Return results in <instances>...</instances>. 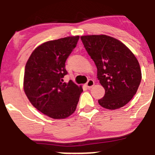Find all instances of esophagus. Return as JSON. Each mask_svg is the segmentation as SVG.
<instances>
[{"instance_id": "esophagus-1", "label": "esophagus", "mask_w": 155, "mask_h": 155, "mask_svg": "<svg viewBox=\"0 0 155 155\" xmlns=\"http://www.w3.org/2000/svg\"><path fill=\"white\" fill-rule=\"evenodd\" d=\"M94 85V81L93 79H89L86 83L87 87H88V88H91V87H93Z\"/></svg>"}]
</instances>
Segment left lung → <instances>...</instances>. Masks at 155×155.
<instances>
[{
	"label": "left lung",
	"mask_w": 155,
	"mask_h": 155,
	"mask_svg": "<svg viewBox=\"0 0 155 155\" xmlns=\"http://www.w3.org/2000/svg\"><path fill=\"white\" fill-rule=\"evenodd\" d=\"M97 68V79L105 89L100 105L108 109L125 106L136 94L142 79L140 64L132 51L117 39L107 35L81 37Z\"/></svg>",
	"instance_id": "obj_1"
}]
</instances>
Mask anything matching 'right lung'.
<instances>
[{
  "label": "right lung",
  "instance_id": "add662e5",
  "mask_svg": "<svg viewBox=\"0 0 155 155\" xmlns=\"http://www.w3.org/2000/svg\"><path fill=\"white\" fill-rule=\"evenodd\" d=\"M79 37H68L43 43L31 53L25 69L24 91L33 106L54 119L68 118L76 110L82 86L68 74L65 62L76 46Z\"/></svg>",
  "mask_w": 155,
  "mask_h": 155
}]
</instances>
